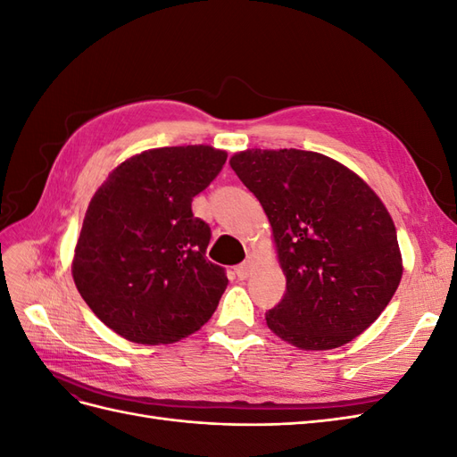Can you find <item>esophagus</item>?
<instances>
[{"instance_id": "34e87169", "label": "esophagus", "mask_w": 457, "mask_h": 457, "mask_svg": "<svg viewBox=\"0 0 457 457\" xmlns=\"http://www.w3.org/2000/svg\"><path fill=\"white\" fill-rule=\"evenodd\" d=\"M252 272H253V262L252 261H244L242 265H238L237 269H234V274H237L240 280H245Z\"/></svg>"}]
</instances>
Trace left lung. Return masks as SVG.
<instances>
[{
    "label": "left lung",
    "mask_w": 457,
    "mask_h": 457,
    "mask_svg": "<svg viewBox=\"0 0 457 457\" xmlns=\"http://www.w3.org/2000/svg\"><path fill=\"white\" fill-rule=\"evenodd\" d=\"M230 168L265 210L286 274L269 328L307 351L361 336L403 278L396 228L376 192L339 162L297 148L245 150Z\"/></svg>",
    "instance_id": "obj_1"
}]
</instances>
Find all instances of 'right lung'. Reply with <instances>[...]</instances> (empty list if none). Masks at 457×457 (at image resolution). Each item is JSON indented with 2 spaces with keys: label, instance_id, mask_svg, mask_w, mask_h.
Instances as JSON below:
<instances>
[{
  "label": "right lung",
  "instance_id": "obj_1",
  "mask_svg": "<svg viewBox=\"0 0 457 457\" xmlns=\"http://www.w3.org/2000/svg\"><path fill=\"white\" fill-rule=\"evenodd\" d=\"M225 162L227 152L204 145L146 150L95 192L72 276L89 309L121 337L175 343L215 312L228 278L205 259L212 228L192 213V198Z\"/></svg>",
  "mask_w": 457,
  "mask_h": 457
}]
</instances>
